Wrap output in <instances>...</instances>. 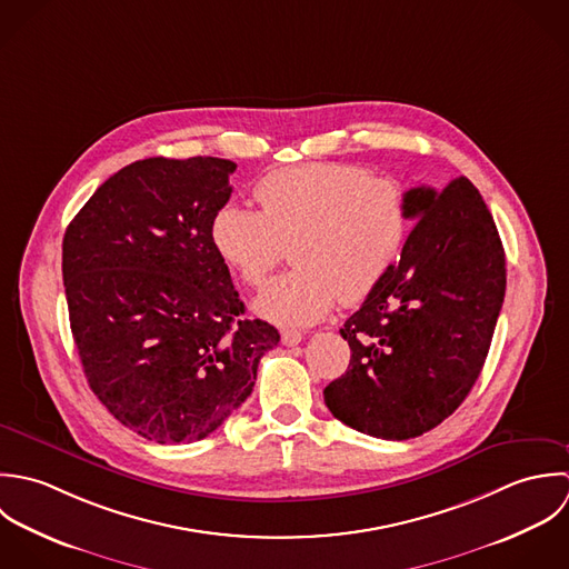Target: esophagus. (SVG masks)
Listing matches in <instances>:
<instances>
[{
    "instance_id": "34e87169",
    "label": "esophagus",
    "mask_w": 569,
    "mask_h": 569,
    "mask_svg": "<svg viewBox=\"0 0 569 569\" xmlns=\"http://www.w3.org/2000/svg\"><path fill=\"white\" fill-rule=\"evenodd\" d=\"M301 339H303V335H301L299 330H281V342H283V345H288V347L299 345Z\"/></svg>"
}]
</instances>
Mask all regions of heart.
Returning <instances> with one entry per match:
<instances>
[{"instance_id": "obj_1", "label": "heart", "mask_w": 569, "mask_h": 569, "mask_svg": "<svg viewBox=\"0 0 569 569\" xmlns=\"http://www.w3.org/2000/svg\"><path fill=\"white\" fill-rule=\"evenodd\" d=\"M261 213L227 204L211 239L230 270L252 288L292 243L295 270L274 279L254 310L279 326L321 321L335 303H358L398 263L409 237V196L391 178L349 162H303L259 180Z\"/></svg>"}]
</instances>
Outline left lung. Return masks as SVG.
<instances>
[{
    "label": "left lung",
    "instance_id": "obj_1",
    "mask_svg": "<svg viewBox=\"0 0 569 569\" xmlns=\"http://www.w3.org/2000/svg\"><path fill=\"white\" fill-rule=\"evenodd\" d=\"M416 222L400 261L341 328L351 358L326 391L342 425L418 438L472 389L506 295V254L479 191L455 178L407 191Z\"/></svg>",
    "mask_w": 569,
    "mask_h": 569
}]
</instances>
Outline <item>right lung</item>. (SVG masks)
<instances>
[{
	"label": "right lung",
	"instance_id": "add662e5",
	"mask_svg": "<svg viewBox=\"0 0 569 569\" xmlns=\"http://www.w3.org/2000/svg\"><path fill=\"white\" fill-rule=\"evenodd\" d=\"M234 162L147 158L106 180L63 237L70 328L90 389L147 440L211 436L279 332L243 319L211 224Z\"/></svg>",
	"mask_w": 569,
	"mask_h": 569
}]
</instances>
